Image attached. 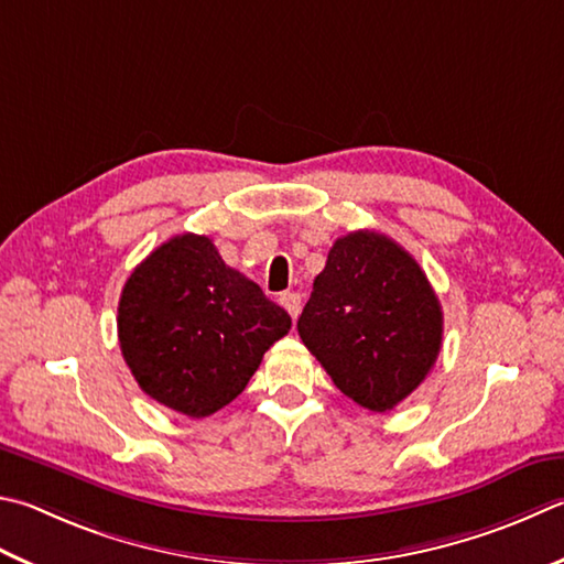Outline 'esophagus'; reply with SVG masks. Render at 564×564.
Wrapping results in <instances>:
<instances>
[{
	"label": "esophagus",
	"mask_w": 564,
	"mask_h": 564,
	"mask_svg": "<svg viewBox=\"0 0 564 564\" xmlns=\"http://www.w3.org/2000/svg\"><path fill=\"white\" fill-rule=\"evenodd\" d=\"M279 301H281L283 308L289 311V315L293 317V321L301 315V295H299V293H291V291H289V293H283Z\"/></svg>",
	"instance_id": "34e87169"
}]
</instances>
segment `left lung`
<instances>
[{"label": "left lung", "instance_id": "1", "mask_svg": "<svg viewBox=\"0 0 564 564\" xmlns=\"http://www.w3.org/2000/svg\"><path fill=\"white\" fill-rule=\"evenodd\" d=\"M299 335L345 397L387 412L434 367L444 313L412 253L362 229L333 243Z\"/></svg>", "mask_w": 564, "mask_h": 564}]
</instances>
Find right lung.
Instances as JSON below:
<instances>
[{
    "instance_id": "right-lung-1",
    "label": "right lung",
    "mask_w": 564,
    "mask_h": 564,
    "mask_svg": "<svg viewBox=\"0 0 564 564\" xmlns=\"http://www.w3.org/2000/svg\"><path fill=\"white\" fill-rule=\"evenodd\" d=\"M289 330L291 315L199 234L152 251L118 303L120 350L140 389L192 419L237 399Z\"/></svg>"
}]
</instances>
